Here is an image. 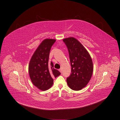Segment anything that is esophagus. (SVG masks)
<instances>
[{
    "instance_id": "esophagus-1",
    "label": "esophagus",
    "mask_w": 120,
    "mask_h": 120,
    "mask_svg": "<svg viewBox=\"0 0 120 120\" xmlns=\"http://www.w3.org/2000/svg\"><path fill=\"white\" fill-rule=\"evenodd\" d=\"M59 71H60V73H62V69H59Z\"/></svg>"
}]
</instances>
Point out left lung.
<instances>
[{"label":"left lung","mask_w":120,"mask_h":120,"mask_svg":"<svg viewBox=\"0 0 120 120\" xmlns=\"http://www.w3.org/2000/svg\"><path fill=\"white\" fill-rule=\"evenodd\" d=\"M68 49L71 73L67 78L70 89L79 90L86 87L92 77L93 64L88 51L81 43L73 37L63 40Z\"/></svg>","instance_id":"left-lung-1"}]
</instances>
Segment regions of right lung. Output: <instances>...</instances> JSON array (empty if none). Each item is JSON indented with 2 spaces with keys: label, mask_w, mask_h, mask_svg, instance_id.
Listing matches in <instances>:
<instances>
[{
  "label": "right lung",
  "mask_w": 120,
  "mask_h": 120,
  "mask_svg": "<svg viewBox=\"0 0 120 120\" xmlns=\"http://www.w3.org/2000/svg\"><path fill=\"white\" fill-rule=\"evenodd\" d=\"M55 39H46L41 43L34 51L28 65V72L34 85L41 90L50 89L53 84V77L60 73L53 68V64L49 62V56Z\"/></svg>",
  "instance_id": "1"
}]
</instances>
